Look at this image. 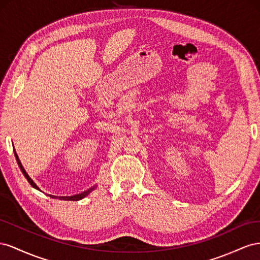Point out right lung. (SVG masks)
Returning a JSON list of instances; mask_svg holds the SVG:
<instances>
[{
  "label": "right lung",
  "instance_id": "1",
  "mask_svg": "<svg viewBox=\"0 0 260 260\" xmlns=\"http://www.w3.org/2000/svg\"><path fill=\"white\" fill-rule=\"evenodd\" d=\"M14 154H15V158H16V160H17V163H18V166H19V168H20V170H21V172L24 173V175H25V177L27 179V181L29 182V184L31 185L32 187H35V188H37V189H39V187L37 186V185L34 183V181L30 179V177H29V175L27 174V172L25 171V169H24V167L21 166V163H20V160H19V158H18V155H17V153H16V151H15V149H14ZM93 189V187L92 188H89V189H87V190H85V191H83L81 192V194H79V195H74V196H70V197H68V196H62V197H57V196H53V195H50L52 198H58V199H61V200H79V199H81V198H84V197H86L89 192H90L91 190Z\"/></svg>",
  "mask_w": 260,
  "mask_h": 260
}]
</instances>
